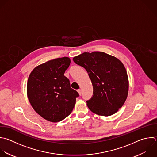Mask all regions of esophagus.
I'll return each instance as SVG.
<instances>
[{
    "mask_svg": "<svg viewBox=\"0 0 157 157\" xmlns=\"http://www.w3.org/2000/svg\"><path fill=\"white\" fill-rule=\"evenodd\" d=\"M77 91H78V93H79V94L81 95V94H82V91H81V90H80V89H78V90H77Z\"/></svg>",
    "mask_w": 157,
    "mask_h": 157,
    "instance_id": "34e87169",
    "label": "esophagus"
}]
</instances>
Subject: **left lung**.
Instances as JSON below:
<instances>
[{
    "instance_id": "1",
    "label": "left lung",
    "mask_w": 157,
    "mask_h": 157,
    "mask_svg": "<svg viewBox=\"0 0 157 157\" xmlns=\"http://www.w3.org/2000/svg\"><path fill=\"white\" fill-rule=\"evenodd\" d=\"M73 61L86 69L91 79L93 95L86 101L90 110L102 116L116 113L125 102L129 88L123 63L101 52H85L74 57Z\"/></svg>"
}]
</instances>
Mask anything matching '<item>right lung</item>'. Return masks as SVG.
I'll list each match as a JSON object with an SVG mask.
<instances>
[{
    "label": "right lung",
    "mask_w": 157,
    "mask_h": 157,
    "mask_svg": "<svg viewBox=\"0 0 157 157\" xmlns=\"http://www.w3.org/2000/svg\"><path fill=\"white\" fill-rule=\"evenodd\" d=\"M70 63L67 57L48 61L34 68L28 78V96L32 107L52 122L60 121L70 115L79 96L64 76Z\"/></svg>",
    "instance_id": "1"
}]
</instances>
